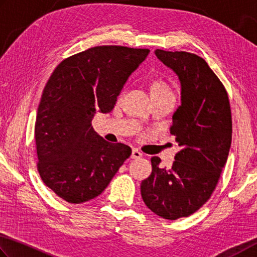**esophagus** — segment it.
I'll list each match as a JSON object with an SVG mask.
<instances>
[{
  "mask_svg": "<svg viewBox=\"0 0 257 257\" xmlns=\"http://www.w3.org/2000/svg\"><path fill=\"white\" fill-rule=\"evenodd\" d=\"M131 158H132V159H140V158H142V154H141V152L139 151V150L133 149V150H132Z\"/></svg>",
  "mask_w": 257,
  "mask_h": 257,
  "instance_id": "34e87169",
  "label": "esophagus"
}]
</instances>
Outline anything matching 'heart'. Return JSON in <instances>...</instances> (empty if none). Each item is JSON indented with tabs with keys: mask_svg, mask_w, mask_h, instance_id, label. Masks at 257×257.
<instances>
[{
	"mask_svg": "<svg viewBox=\"0 0 257 257\" xmlns=\"http://www.w3.org/2000/svg\"><path fill=\"white\" fill-rule=\"evenodd\" d=\"M170 92L169 88L161 81H155L151 87V93L152 94H161V93H168Z\"/></svg>",
	"mask_w": 257,
	"mask_h": 257,
	"instance_id": "1",
	"label": "heart"
}]
</instances>
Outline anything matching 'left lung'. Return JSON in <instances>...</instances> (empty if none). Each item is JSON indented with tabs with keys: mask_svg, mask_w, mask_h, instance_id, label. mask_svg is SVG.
Wrapping results in <instances>:
<instances>
[{
	"mask_svg": "<svg viewBox=\"0 0 257 257\" xmlns=\"http://www.w3.org/2000/svg\"><path fill=\"white\" fill-rule=\"evenodd\" d=\"M155 54L181 82L182 103L170 133L182 149L169 169L152 157V173L141 183V195L152 212L176 220L199 210L217 186L231 146V110L226 89L203 58L163 49Z\"/></svg>",
	"mask_w": 257,
	"mask_h": 257,
	"instance_id": "8db88e82",
	"label": "left lung"
}]
</instances>
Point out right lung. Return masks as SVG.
Wrapping results in <instances>:
<instances>
[{
  "label": "right lung",
  "instance_id": "right-lung-1",
  "mask_svg": "<svg viewBox=\"0 0 257 257\" xmlns=\"http://www.w3.org/2000/svg\"><path fill=\"white\" fill-rule=\"evenodd\" d=\"M147 48L97 46L62 61L40 99L35 124L37 169L45 185L69 203L101 194L131 148L94 132L97 111L114 108L128 76L146 60Z\"/></svg>",
  "mask_w": 257,
  "mask_h": 257
}]
</instances>
